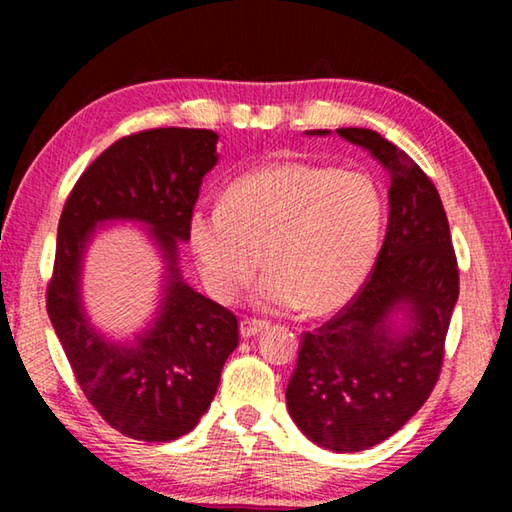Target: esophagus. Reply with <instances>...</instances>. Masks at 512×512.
Returning a JSON list of instances; mask_svg holds the SVG:
<instances>
[{"mask_svg":"<svg viewBox=\"0 0 512 512\" xmlns=\"http://www.w3.org/2000/svg\"><path fill=\"white\" fill-rule=\"evenodd\" d=\"M264 329H268V323H266V320H259V318H244L239 323V334L244 336V339H250V336L264 332Z\"/></svg>","mask_w":512,"mask_h":512,"instance_id":"esophagus-1","label":"esophagus"}]
</instances>
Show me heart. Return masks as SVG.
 Here are the masks:
<instances>
[{"label": "heart", "mask_w": 512, "mask_h": 512, "mask_svg": "<svg viewBox=\"0 0 512 512\" xmlns=\"http://www.w3.org/2000/svg\"><path fill=\"white\" fill-rule=\"evenodd\" d=\"M384 225L386 198L366 171L271 162L232 180L221 207H196L187 235L212 296L239 298L264 255L257 300L325 316L368 280Z\"/></svg>", "instance_id": "heart-1"}]
</instances>
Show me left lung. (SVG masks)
<instances>
[{
	"instance_id": "obj_1",
	"label": "left lung",
	"mask_w": 512,
	"mask_h": 512,
	"mask_svg": "<svg viewBox=\"0 0 512 512\" xmlns=\"http://www.w3.org/2000/svg\"><path fill=\"white\" fill-rule=\"evenodd\" d=\"M336 133L388 171L391 212L361 291L341 314L302 334L287 409L309 440L345 454L379 445L427 402L443 368L458 266L445 207L427 173L375 131Z\"/></svg>"
}]
</instances>
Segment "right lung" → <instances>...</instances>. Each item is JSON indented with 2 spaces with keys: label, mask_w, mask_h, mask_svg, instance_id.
Listing matches in <instances>:
<instances>
[{
  "label": "right lung",
  "mask_w": 512,
  "mask_h": 512,
  "mask_svg": "<svg viewBox=\"0 0 512 512\" xmlns=\"http://www.w3.org/2000/svg\"><path fill=\"white\" fill-rule=\"evenodd\" d=\"M216 142L205 128L121 137L85 169L58 221L51 325L88 402L112 429L144 443H169L196 427L239 345L237 316L189 287L178 266L203 176L219 162ZM112 220L142 222L168 266L154 323L126 344L94 330L80 300L84 250L96 225Z\"/></svg>",
  "instance_id": "obj_1"
}]
</instances>
